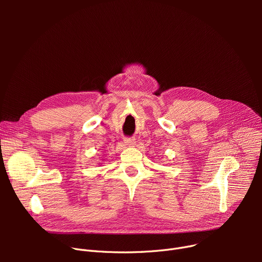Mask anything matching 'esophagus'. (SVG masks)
Returning <instances> with one entry per match:
<instances>
[{
    "label": "esophagus",
    "mask_w": 262,
    "mask_h": 262,
    "mask_svg": "<svg viewBox=\"0 0 262 262\" xmlns=\"http://www.w3.org/2000/svg\"><path fill=\"white\" fill-rule=\"evenodd\" d=\"M124 143H125V145L132 146L135 144V139L130 138V137H126V138H124Z\"/></svg>",
    "instance_id": "1"
}]
</instances>
